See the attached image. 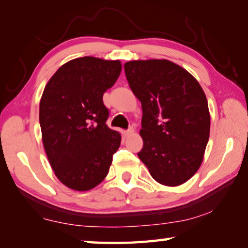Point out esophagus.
<instances>
[{
	"label": "esophagus",
	"mask_w": 248,
	"mask_h": 248,
	"mask_svg": "<svg viewBox=\"0 0 248 248\" xmlns=\"http://www.w3.org/2000/svg\"><path fill=\"white\" fill-rule=\"evenodd\" d=\"M134 132V129H133V127H130L129 129H127V130H125V136H131V134Z\"/></svg>",
	"instance_id": "34e87169"
}]
</instances>
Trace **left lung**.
<instances>
[{
    "instance_id": "obj_1",
    "label": "left lung",
    "mask_w": 248,
    "mask_h": 248,
    "mask_svg": "<svg viewBox=\"0 0 248 248\" xmlns=\"http://www.w3.org/2000/svg\"><path fill=\"white\" fill-rule=\"evenodd\" d=\"M124 73L143 112V148L138 156L157 183H186L200 167L209 140L203 90L189 72L169 60L130 61Z\"/></svg>"
}]
</instances>
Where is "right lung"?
Returning a JSON list of instances; mask_svg holds the SVG:
<instances>
[{
    "instance_id": "right-lung-1",
    "label": "right lung",
    "mask_w": 248,
    "mask_h": 248,
    "mask_svg": "<svg viewBox=\"0 0 248 248\" xmlns=\"http://www.w3.org/2000/svg\"><path fill=\"white\" fill-rule=\"evenodd\" d=\"M121 72L120 61L83 57L59 69L45 87L39 123L48 159L71 189L85 191L106 177L121 136L108 128L105 92Z\"/></svg>"
}]
</instances>
